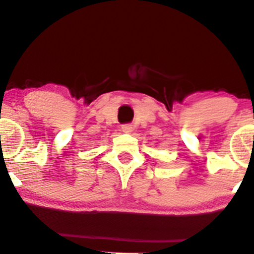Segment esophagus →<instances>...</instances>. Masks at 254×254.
Returning a JSON list of instances; mask_svg holds the SVG:
<instances>
[{
	"instance_id": "34e87169",
	"label": "esophagus",
	"mask_w": 254,
	"mask_h": 254,
	"mask_svg": "<svg viewBox=\"0 0 254 254\" xmlns=\"http://www.w3.org/2000/svg\"><path fill=\"white\" fill-rule=\"evenodd\" d=\"M132 125H130V124H124V125H122V131L123 132H131L132 131Z\"/></svg>"
}]
</instances>
